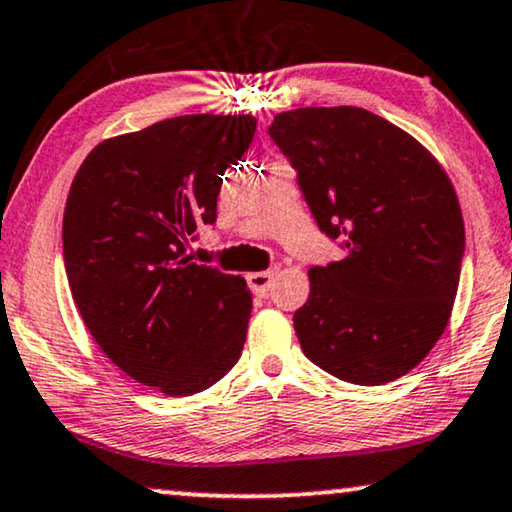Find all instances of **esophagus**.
Segmentation results:
<instances>
[{
    "mask_svg": "<svg viewBox=\"0 0 512 512\" xmlns=\"http://www.w3.org/2000/svg\"><path fill=\"white\" fill-rule=\"evenodd\" d=\"M278 276V269H269V271H255V273H248L246 280L250 285V290H253L257 297H266L273 285V278Z\"/></svg>",
    "mask_w": 512,
    "mask_h": 512,
    "instance_id": "34e87169",
    "label": "esophagus"
}]
</instances>
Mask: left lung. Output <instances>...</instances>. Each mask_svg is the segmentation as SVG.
I'll list each match as a JSON object with an SVG mask.
<instances>
[{"label":"left lung","instance_id":"1","mask_svg":"<svg viewBox=\"0 0 512 512\" xmlns=\"http://www.w3.org/2000/svg\"><path fill=\"white\" fill-rule=\"evenodd\" d=\"M271 139L297 169L318 227L345 257L308 271L294 313L301 350L355 385L415 369L448 327L464 257L455 187L422 143L357 106L273 118Z\"/></svg>","mask_w":512,"mask_h":512}]
</instances>
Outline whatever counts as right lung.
Wrapping results in <instances>:
<instances>
[{
    "label": "right lung",
    "mask_w": 512,
    "mask_h": 512,
    "mask_svg": "<svg viewBox=\"0 0 512 512\" xmlns=\"http://www.w3.org/2000/svg\"><path fill=\"white\" fill-rule=\"evenodd\" d=\"M253 115H178L92 148L71 183L64 269L104 355L169 397L218 383L239 362L253 297L241 276L187 257L213 225L225 171Z\"/></svg>",
    "instance_id": "add662e5"
}]
</instances>
